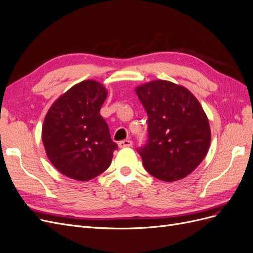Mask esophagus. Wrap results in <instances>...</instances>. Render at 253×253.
<instances>
[{
  "mask_svg": "<svg viewBox=\"0 0 253 253\" xmlns=\"http://www.w3.org/2000/svg\"><path fill=\"white\" fill-rule=\"evenodd\" d=\"M133 145V141L132 140H128V139H126V140H121L118 142V147L119 148H129L132 147Z\"/></svg>",
  "mask_w": 253,
  "mask_h": 253,
  "instance_id": "34e87169",
  "label": "esophagus"
}]
</instances>
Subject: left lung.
Instances as JSON below:
<instances>
[{"instance_id":"1","label":"left lung","mask_w":253,"mask_h":253,"mask_svg":"<svg viewBox=\"0 0 253 253\" xmlns=\"http://www.w3.org/2000/svg\"><path fill=\"white\" fill-rule=\"evenodd\" d=\"M148 114V140L137 152L144 169L163 181L186 177L208 152L211 131L201 103L186 87L155 80L136 88Z\"/></svg>"}]
</instances>
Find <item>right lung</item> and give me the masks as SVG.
I'll return each instance as SVG.
<instances>
[{
    "mask_svg": "<svg viewBox=\"0 0 253 253\" xmlns=\"http://www.w3.org/2000/svg\"><path fill=\"white\" fill-rule=\"evenodd\" d=\"M108 96L102 84H76L51 105L44 120L42 140L50 163L65 176L86 181L110 167L118 149L101 117Z\"/></svg>",
    "mask_w": 253,
    "mask_h": 253,
    "instance_id": "1",
    "label": "right lung"
}]
</instances>
